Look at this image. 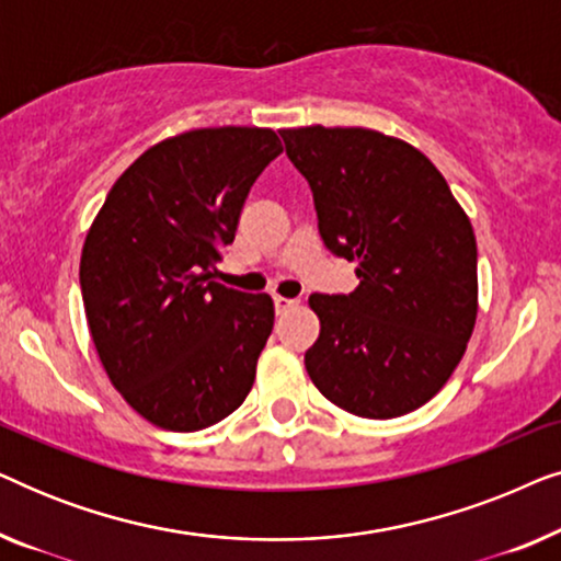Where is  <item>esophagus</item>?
<instances>
[{
    "instance_id": "1",
    "label": "esophagus",
    "mask_w": 561,
    "mask_h": 561,
    "mask_svg": "<svg viewBox=\"0 0 561 561\" xmlns=\"http://www.w3.org/2000/svg\"><path fill=\"white\" fill-rule=\"evenodd\" d=\"M273 304H275V311L283 313V311H288L290 306H296L298 301H296V298H286V296H278V294H275V296H273Z\"/></svg>"
}]
</instances>
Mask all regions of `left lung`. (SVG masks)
<instances>
[{"label": "left lung", "instance_id": "8db88e82", "mask_svg": "<svg viewBox=\"0 0 561 561\" xmlns=\"http://www.w3.org/2000/svg\"><path fill=\"white\" fill-rule=\"evenodd\" d=\"M309 181L319 234L355 260L352 294H311L321 321L306 373L363 419H396L439 393L478 319V244L444 175L413 145L365 127L280 129Z\"/></svg>", "mask_w": 561, "mask_h": 561}]
</instances>
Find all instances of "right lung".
<instances>
[{
    "label": "right lung",
    "mask_w": 561,
    "mask_h": 561,
    "mask_svg": "<svg viewBox=\"0 0 561 561\" xmlns=\"http://www.w3.org/2000/svg\"><path fill=\"white\" fill-rule=\"evenodd\" d=\"M273 129L211 127L145 150L114 183L81 252L91 340L122 398L168 432H198L248 398L273 298L211 280Z\"/></svg>",
    "instance_id": "right-lung-1"
}]
</instances>
